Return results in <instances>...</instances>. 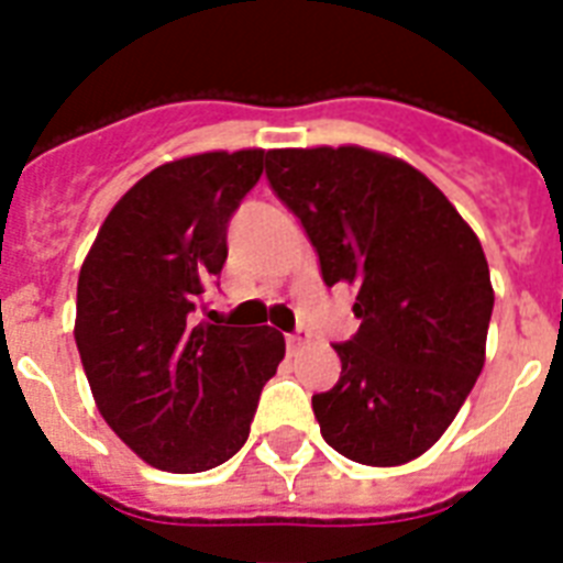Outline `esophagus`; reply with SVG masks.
<instances>
[{
	"mask_svg": "<svg viewBox=\"0 0 563 563\" xmlns=\"http://www.w3.org/2000/svg\"><path fill=\"white\" fill-rule=\"evenodd\" d=\"M307 339H309L307 330H295V333L286 335V347H289V351H298L300 344L307 342Z\"/></svg>",
	"mask_w": 563,
	"mask_h": 563,
	"instance_id": "34e87169",
	"label": "esophagus"
}]
</instances>
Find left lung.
I'll return each instance as SVG.
<instances>
[{
	"label": "left lung",
	"instance_id": "8db88e82",
	"mask_svg": "<svg viewBox=\"0 0 563 563\" xmlns=\"http://www.w3.org/2000/svg\"><path fill=\"white\" fill-rule=\"evenodd\" d=\"M265 175L300 219L327 286L356 289L342 376L312 397L335 453L371 467L444 435L485 365L494 289L479 239L432 180L360 145L274 148Z\"/></svg>",
	"mask_w": 563,
	"mask_h": 563
}]
</instances>
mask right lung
Wrapping results in <instances>:
<instances>
[{
  "label": "right lung",
  "mask_w": 563,
  "mask_h": 563,
  "mask_svg": "<svg viewBox=\"0 0 563 563\" xmlns=\"http://www.w3.org/2000/svg\"><path fill=\"white\" fill-rule=\"evenodd\" d=\"M263 166V148L163 163L108 212L78 274L75 344L96 406L161 471L201 473L236 455L286 353L274 327L192 318Z\"/></svg>",
  "instance_id": "right-lung-1"
}]
</instances>
